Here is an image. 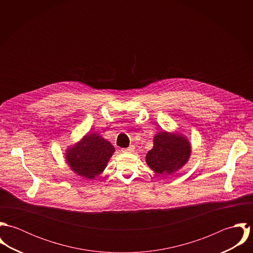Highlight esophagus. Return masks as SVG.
I'll list each match as a JSON object with an SVG mask.
<instances>
[{"label": "esophagus", "mask_w": 253, "mask_h": 253, "mask_svg": "<svg viewBox=\"0 0 253 253\" xmlns=\"http://www.w3.org/2000/svg\"><path fill=\"white\" fill-rule=\"evenodd\" d=\"M134 151V147L133 146H129V147H127V148H124L123 149V152L124 153H131V152H133Z\"/></svg>", "instance_id": "1"}]
</instances>
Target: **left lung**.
Returning <instances> with one entry per match:
<instances>
[{"mask_svg":"<svg viewBox=\"0 0 253 253\" xmlns=\"http://www.w3.org/2000/svg\"><path fill=\"white\" fill-rule=\"evenodd\" d=\"M191 144L186 136L163 130L154 136V146L146 155V163L159 174H171L187 164Z\"/></svg>","mask_w":253,"mask_h":253,"instance_id":"1","label":"left lung"}]
</instances>
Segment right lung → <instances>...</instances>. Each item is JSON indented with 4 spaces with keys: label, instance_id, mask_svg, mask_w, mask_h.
Here are the masks:
<instances>
[{
    "label": "right lung",
    "instance_id": "obj_1",
    "mask_svg": "<svg viewBox=\"0 0 253 253\" xmlns=\"http://www.w3.org/2000/svg\"><path fill=\"white\" fill-rule=\"evenodd\" d=\"M114 152L113 145L99 134L92 132L84 135L78 143L69 146L65 159L75 173L93 179L103 172Z\"/></svg>",
    "mask_w": 253,
    "mask_h": 253
}]
</instances>
